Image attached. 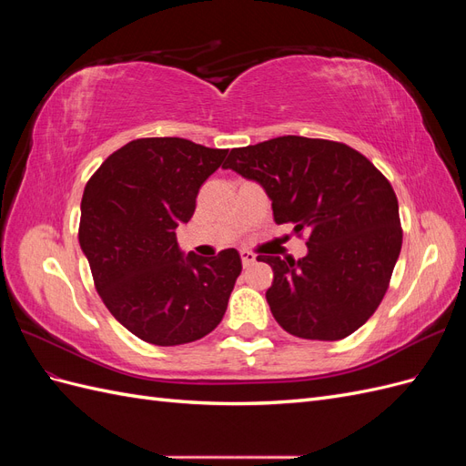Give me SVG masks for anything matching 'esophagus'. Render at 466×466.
<instances>
[{"label": "esophagus", "mask_w": 466, "mask_h": 466, "mask_svg": "<svg viewBox=\"0 0 466 466\" xmlns=\"http://www.w3.org/2000/svg\"><path fill=\"white\" fill-rule=\"evenodd\" d=\"M241 260H243V266L247 268V266H250V264H255V260H257V257L252 255L250 250H241Z\"/></svg>", "instance_id": "1"}]
</instances>
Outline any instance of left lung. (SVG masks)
<instances>
[{
	"instance_id": "obj_1",
	"label": "left lung",
	"mask_w": 466,
	"mask_h": 466,
	"mask_svg": "<svg viewBox=\"0 0 466 466\" xmlns=\"http://www.w3.org/2000/svg\"><path fill=\"white\" fill-rule=\"evenodd\" d=\"M223 168L257 180L276 223L307 233V255L258 257L272 266L266 301L278 324L305 340H342L383 301L402 247L390 182L356 149L281 136L231 149Z\"/></svg>"
}]
</instances>
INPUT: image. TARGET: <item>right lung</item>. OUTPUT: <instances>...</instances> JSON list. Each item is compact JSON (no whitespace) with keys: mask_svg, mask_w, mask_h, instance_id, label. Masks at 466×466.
Returning <instances> with one entry per match:
<instances>
[{"mask_svg":"<svg viewBox=\"0 0 466 466\" xmlns=\"http://www.w3.org/2000/svg\"><path fill=\"white\" fill-rule=\"evenodd\" d=\"M228 149L182 137H142L108 155L81 198L79 245L95 288L122 327L144 342L200 340L221 322L243 270L235 248L182 255L175 229Z\"/></svg>","mask_w":466,"mask_h":466,"instance_id":"1","label":"right lung"}]
</instances>
